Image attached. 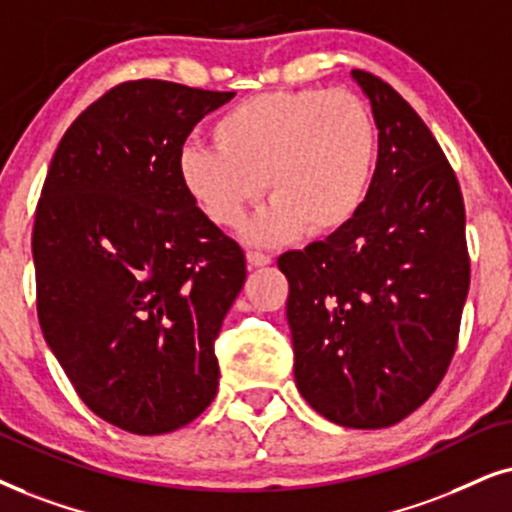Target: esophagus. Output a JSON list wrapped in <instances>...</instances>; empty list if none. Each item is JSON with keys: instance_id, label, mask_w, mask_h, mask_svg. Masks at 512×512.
<instances>
[{"instance_id": "obj_1", "label": "esophagus", "mask_w": 512, "mask_h": 512, "mask_svg": "<svg viewBox=\"0 0 512 512\" xmlns=\"http://www.w3.org/2000/svg\"><path fill=\"white\" fill-rule=\"evenodd\" d=\"M248 264H250V267H267V264H271V257L264 255V252L250 250L248 252Z\"/></svg>"}]
</instances>
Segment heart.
<instances>
[{
  "instance_id": "1",
  "label": "heart",
  "mask_w": 512,
  "mask_h": 512,
  "mask_svg": "<svg viewBox=\"0 0 512 512\" xmlns=\"http://www.w3.org/2000/svg\"><path fill=\"white\" fill-rule=\"evenodd\" d=\"M212 139L181 148V186L210 222L236 229L267 181L274 198L245 229L255 243L345 229L364 208L378 160L371 108L345 89L252 96L219 115Z\"/></svg>"
}]
</instances>
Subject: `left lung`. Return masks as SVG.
Instances as JSON below:
<instances>
[{"label":"left lung","instance_id":"obj_1","mask_svg":"<svg viewBox=\"0 0 512 512\" xmlns=\"http://www.w3.org/2000/svg\"><path fill=\"white\" fill-rule=\"evenodd\" d=\"M371 101L378 163L345 229L278 257L288 278L295 385L342 428L404 420L442 383L470 288L461 186L437 139L390 84Z\"/></svg>","mask_w":512,"mask_h":512}]
</instances>
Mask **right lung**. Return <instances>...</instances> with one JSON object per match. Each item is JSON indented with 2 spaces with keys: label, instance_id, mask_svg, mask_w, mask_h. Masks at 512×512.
Listing matches in <instances>:
<instances>
[{
  "label": "right lung",
  "instance_id": "obj_1",
  "mask_svg": "<svg viewBox=\"0 0 512 512\" xmlns=\"http://www.w3.org/2000/svg\"><path fill=\"white\" fill-rule=\"evenodd\" d=\"M234 92L122 82L63 134L32 229L44 340L96 416L134 435L189 425L219 385L215 340L241 245L179 181L191 129Z\"/></svg>",
  "mask_w": 512,
  "mask_h": 512
}]
</instances>
